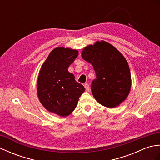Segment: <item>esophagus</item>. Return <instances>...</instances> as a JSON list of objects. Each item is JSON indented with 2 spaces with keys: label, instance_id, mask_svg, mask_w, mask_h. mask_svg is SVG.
<instances>
[{
  "label": "esophagus",
  "instance_id": "34e87169",
  "mask_svg": "<svg viewBox=\"0 0 160 160\" xmlns=\"http://www.w3.org/2000/svg\"><path fill=\"white\" fill-rule=\"evenodd\" d=\"M84 88H85L87 92H89V91H90V86H89V84H84Z\"/></svg>",
  "mask_w": 160,
  "mask_h": 160
}]
</instances>
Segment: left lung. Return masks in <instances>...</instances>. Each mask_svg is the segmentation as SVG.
<instances>
[{"instance_id": "left-lung-1", "label": "left lung", "mask_w": 160, "mask_h": 160, "mask_svg": "<svg viewBox=\"0 0 160 160\" xmlns=\"http://www.w3.org/2000/svg\"><path fill=\"white\" fill-rule=\"evenodd\" d=\"M82 58L91 63L96 78L91 84L93 96L107 108H115L128 97L131 88V76L124 56L104 40L85 47Z\"/></svg>"}]
</instances>
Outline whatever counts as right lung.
Returning <instances> with one entry per match:
<instances>
[{
  "label": "right lung",
  "instance_id": "right-lung-1",
  "mask_svg": "<svg viewBox=\"0 0 160 160\" xmlns=\"http://www.w3.org/2000/svg\"><path fill=\"white\" fill-rule=\"evenodd\" d=\"M78 51L56 47L49 54L39 71L37 94L46 109L62 117L74 111L79 98L85 91L77 82L68 67L76 58Z\"/></svg>",
  "mask_w": 160,
  "mask_h": 160
}]
</instances>
